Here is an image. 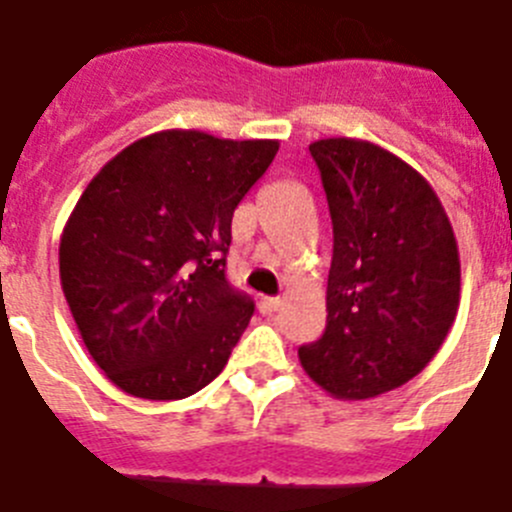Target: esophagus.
<instances>
[{"label":"esophagus","instance_id":"obj_1","mask_svg":"<svg viewBox=\"0 0 512 512\" xmlns=\"http://www.w3.org/2000/svg\"><path fill=\"white\" fill-rule=\"evenodd\" d=\"M282 301L280 298H261L259 308H261V314H274V311H280Z\"/></svg>","mask_w":512,"mask_h":512}]
</instances>
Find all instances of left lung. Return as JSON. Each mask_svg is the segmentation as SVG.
<instances>
[{
    "label": "left lung",
    "instance_id": "left-lung-1",
    "mask_svg": "<svg viewBox=\"0 0 512 512\" xmlns=\"http://www.w3.org/2000/svg\"><path fill=\"white\" fill-rule=\"evenodd\" d=\"M308 151L322 175L335 246L327 327L298 358L329 395L377 398L416 377L453 327L455 232L432 185L382 146L324 138Z\"/></svg>",
    "mask_w": 512,
    "mask_h": 512
}]
</instances>
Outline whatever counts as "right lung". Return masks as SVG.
<instances>
[{"label":"right lung","instance_id":"1","mask_svg":"<svg viewBox=\"0 0 512 512\" xmlns=\"http://www.w3.org/2000/svg\"><path fill=\"white\" fill-rule=\"evenodd\" d=\"M277 141L162 130L88 183L59 243V280L99 369L143 400L219 377L253 301L227 282L232 214Z\"/></svg>","mask_w":512,"mask_h":512}]
</instances>
